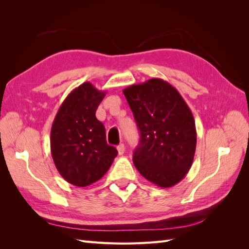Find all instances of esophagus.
I'll list each match as a JSON object with an SVG mask.
<instances>
[{
    "label": "esophagus",
    "instance_id": "1",
    "mask_svg": "<svg viewBox=\"0 0 249 249\" xmlns=\"http://www.w3.org/2000/svg\"><path fill=\"white\" fill-rule=\"evenodd\" d=\"M117 150H118V154L119 155H124V152H125V147H124V144H119L118 146H117Z\"/></svg>",
    "mask_w": 249,
    "mask_h": 249
}]
</instances>
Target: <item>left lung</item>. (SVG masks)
Wrapping results in <instances>:
<instances>
[{"label": "left lung", "instance_id": "left-lung-1", "mask_svg": "<svg viewBox=\"0 0 249 249\" xmlns=\"http://www.w3.org/2000/svg\"><path fill=\"white\" fill-rule=\"evenodd\" d=\"M123 92L140 131L135 167L161 188L177 185L189 171L196 148L190 108L175 87L159 78L131 85Z\"/></svg>", "mask_w": 249, "mask_h": 249}]
</instances>
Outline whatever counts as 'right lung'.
<instances>
[{
  "label": "right lung",
  "mask_w": 249,
  "mask_h": 249,
  "mask_svg": "<svg viewBox=\"0 0 249 249\" xmlns=\"http://www.w3.org/2000/svg\"><path fill=\"white\" fill-rule=\"evenodd\" d=\"M106 95L85 82L66 96L53 122L51 153L61 177L86 187L104 177L117 156L106 141V130L95 111Z\"/></svg>",
  "instance_id": "add662e5"
}]
</instances>
